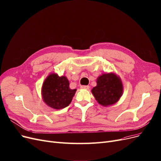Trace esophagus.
<instances>
[{
    "instance_id": "1",
    "label": "esophagus",
    "mask_w": 161,
    "mask_h": 161,
    "mask_svg": "<svg viewBox=\"0 0 161 161\" xmlns=\"http://www.w3.org/2000/svg\"><path fill=\"white\" fill-rule=\"evenodd\" d=\"M81 89H89V86H83L80 87Z\"/></svg>"
}]
</instances>
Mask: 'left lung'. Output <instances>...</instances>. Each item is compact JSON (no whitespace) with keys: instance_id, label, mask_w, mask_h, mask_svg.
<instances>
[{"instance_id":"1","label":"left lung","mask_w":161,"mask_h":161,"mask_svg":"<svg viewBox=\"0 0 161 161\" xmlns=\"http://www.w3.org/2000/svg\"><path fill=\"white\" fill-rule=\"evenodd\" d=\"M120 78L114 72L103 74L97 79V86L92 89L96 101L103 107L113 105L123 94Z\"/></svg>"}]
</instances>
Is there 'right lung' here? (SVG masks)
I'll list each match as a JSON object with an SVG mask.
<instances>
[{
	"label": "right lung",
	"mask_w": 161,
	"mask_h": 161,
	"mask_svg": "<svg viewBox=\"0 0 161 161\" xmlns=\"http://www.w3.org/2000/svg\"><path fill=\"white\" fill-rule=\"evenodd\" d=\"M76 89L69 88V83L65 75L58 76L51 73L43 83L41 95L46 104L54 109H62L68 107L72 101Z\"/></svg>",
	"instance_id": "add662e5"
}]
</instances>
